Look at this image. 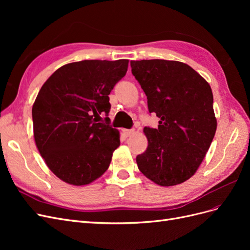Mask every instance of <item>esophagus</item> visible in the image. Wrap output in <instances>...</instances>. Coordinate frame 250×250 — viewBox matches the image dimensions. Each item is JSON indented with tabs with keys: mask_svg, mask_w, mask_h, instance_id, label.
<instances>
[{
	"mask_svg": "<svg viewBox=\"0 0 250 250\" xmlns=\"http://www.w3.org/2000/svg\"><path fill=\"white\" fill-rule=\"evenodd\" d=\"M134 132V129H124L123 130V134L125 137H130V135Z\"/></svg>",
	"mask_w": 250,
	"mask_h": 250,
	"instance_id": "esophagus-1",
	"label": "esophagus"
}]
</instances>
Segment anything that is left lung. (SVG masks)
I'll list each match as a JSON object with an SVG mask.
<instances>
[{"instance_id":"8db88e82","label":"left lung","mask_w":250,"mask_h":250,"mask_svg":"<svg viewBox=\"0 0 250 250\" xmlns=\"http://www.w3.org/2000/svg\"><path fill=\"white\" fill-rule=\"evenodd\" d=\"M131 72L147 96L157 128H144L146 151L137 156L140 171L170 187L192 177L214 139L217 121L208 83L190 65L175 60H132Z\"/></svg>"}]
</instances>
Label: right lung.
I'll return each mask as SVG.
<instances>
[{
  "instance_id": "right-lung-1",
  "label": "right lung",
  "mask_w": 250,
  "mask_h": 250,
  "mask_svg": "<svg viewBox=\"0 0 250 250\" xmlns=\"http://www.w3.org/2000/svg\"><path fill=\"white\" fill-rule=\"evenodd\" d=\"M128 59L67 63L43 83L32 107L36 147L64 183L84 186L109 167L120 146L109 125L111 89L127 72Z\"/></svg>"
}]
</instances>
